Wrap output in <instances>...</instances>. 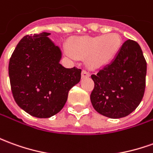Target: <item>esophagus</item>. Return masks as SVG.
I'll return each mask as SVG.
<instances>
[{"label": "esophagus", "mask_w": 153, "mask_h": 153, "mask_svg": "<svg viewBox=\"0 0 153 153\" xmlns=\"http://www.w3.org/2000/svg\"><path fill=\"white\" fill-rule=\"evenodd\" d=\"M81 76H82V79H84V78H88V77L90 76V74H89V73H88L87 71L83 70L81 73Z\"/></svg>", "instance_id": "esophagus-1"}]
</instances>
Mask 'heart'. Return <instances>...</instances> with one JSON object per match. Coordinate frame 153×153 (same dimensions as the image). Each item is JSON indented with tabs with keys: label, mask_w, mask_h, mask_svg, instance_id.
<instances>
[{
	"label": "heart",
	"mask_w": 153,
	"mask_h": 153,
	"mask_svg": "<svg viewBox=\"0 0 153 153\" xmlns=\"http://www.w3.org/2000/svg\"><path fill=\"white\" fill-rule=\"evenodd\" d=\"M121 45V39L116 33L104 36H81L71 40L70 50L74 56L85 59L86 66L94 70L105 65L114 58Z\"/></svg>",
	"instance_id": "heart-1"
}]
</instances>
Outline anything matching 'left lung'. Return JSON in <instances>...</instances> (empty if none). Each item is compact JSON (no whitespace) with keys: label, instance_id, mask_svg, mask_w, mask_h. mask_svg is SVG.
Returning a JSON list of instances; mask_svg holds the SVG:
<instances>
[{"label":"left lung","instance_id":"left-lung-1","mask_svg":"<svg viewBox=\"0 0 153 153\" xmlns=\"http://www.w3.org/2000/svg\"><path fill=\"white\" fill-rule=\"evenodd\" d=\"M146 74L147 63L140 45L131 39L125 41L113 61L91 76L94 108L110 118L128 116L143 99Z\"/></svg>","mask_w":153,"mask_h":153}]
</instances>
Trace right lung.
<instances>
[{
    "mask_svg": "<svg viewBox=\"0 0 153 153\" xmlns=\"http://www.w3.org/2000/svg\"><path fill=\"white\" fill-rule=\"evenodd\" d=\"M51 33L24 36L9 62L11 91L18 106L33 117L46 118L64 108L70 88L81 79V69L59 63L60 48Z\"/></svg>",
    "mask_w": 153,
    "mask_h": 153,
    "instance_id": "add662e5",
    "label": "right lung"
}]
</instances>
